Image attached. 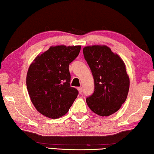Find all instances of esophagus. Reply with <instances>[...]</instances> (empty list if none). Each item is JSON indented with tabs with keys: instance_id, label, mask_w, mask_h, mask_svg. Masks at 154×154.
Segmentation results:
<instances>
[{
	"instance_id": "esophagus-1",
	"label": "esophagus",
	"mask_w": 154,
	"mask_h": 154,
	"mask_svg": "<svg viewBox=\"0 0 154 154\" xmlns=\"http://www.w3.org/2000/svg\"><path fill=\"white\" fill-rule=\"evenodd\" d=\"M77 89H78V90H79V92L80 94H82V92H83V89H82V87H79V88H77Z\"/></svg>"
}]
</instances>
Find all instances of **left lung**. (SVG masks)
<instances>
[{
	"label": "left lung",
	"mask_w": 154,
	"mask_h": 154,
	"mask_svg": "<svg viewBox=\"0 0 154 154\" xmlns=\"http://www.w3.org/2000/svg\"><path fill=\"white\" fill-rule=\"evenodd\" d=\"M83 52L94 79V92L87 98V105L98 116H111L121 108L128 94L126 64L105 45L86 46Z\"/></svg>",
	"instance_id": "8db88e82"
}]
</instances>
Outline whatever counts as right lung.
I'll return each mask as SVG.
<instances>
[{"label": "right lung", "instance_id": "add662e5", "mask_svg": "<svg viewBox=\"0 0 154 154\" xmlns=\"http://www.w3.org/2000/svg\"><path fill=\"white\" fill-rule=\"evenodd\" d=\"M81 45L51 46L30 64L26 75L28 94L34 106L47 118L64 116L77 97L70 86L69 64L79 55Z\"/></svg>", "mask_w": 154, "mask_h": 154}]
</instances>
